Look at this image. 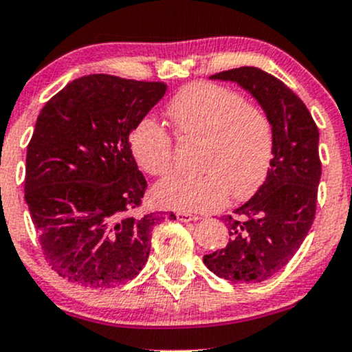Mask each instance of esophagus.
Returning <instances> with one entry per match:
<instances>
[{"mask_svg": "<svg viewBox=\"0 0 352 352\" xmlns=\"http://www.w3.org/2000/svg\"><path fill=\"white\" fill-rule=\"evenodd\" d=\"M177 220H180V221H197V220H199V217L182 212V213H177Z\"/></svg>", "mask_w": 352, "mask_h": 352, "instance_id": "34e87169", "label": "esophagus"}]
</instances>
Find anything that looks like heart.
<instances>
[{"label":"heart","instance_id":"obj_1","mask_svg":"<svg viewBox=\"0 0 352 352\" xmlns=\"http://www.w3.org/2000/svg\"><path fill=\"white\" fill-rule=\"evenodd\" d=\"M177 131L204 139L200 175L172 173L153 187L164 208L210 212L228 195L241 200L263 184L273 157V125L261 107L243 102L232 89L212 82L184 87L168 104ZM132 152L145 172L162 175L172 165V137L162 125L145 119L131 139Z\"/></svg>","mask_w":352,"mask_h":352}]
</instances>
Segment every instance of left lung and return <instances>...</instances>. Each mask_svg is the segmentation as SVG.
I'll return each instance as SVG.
<instances>
[{
  "label": "left lung",
  "instance_id": "obj_1",
  "mask_svg": "<svg viewBox=\"0 0 352 352\" xmlns=\"http://www.w3.org/2000/svg\"><path fill=\"white\" fill-rule=\"evenodd\" d=\"M210 79L248 92L272 120L274 144L263 184L223 218L227 246L205 254L204 263L228 281H265L292 260L313 225L321 179L319 132L302 100L268 72L245 66Z\"/></svg>",
  "mask_w": 352,
  "mask_h": 352
}]
</instances>
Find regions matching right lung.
I'll use <instances>...</instances> for the list:
<instances>
[{
  "label": "right lung",
  "instance_id": "right-lung-1",
  "mask_svg": "<svg viewBox=\"0 0 352 352\" xmlns=\"http://www.w3.org/2000/svg\"><path fill=\"white\" fill-rule=\"evenodd\" d=\"M165 91L162 82L91 74L39 112L24 200L44 256L64 280L112 288L147 263L152 227L165 217L137 212L147 182L129 139Z\"/></svg>",
  "mask_w": 352,
  "mask_h": 352
}]
</instances>
